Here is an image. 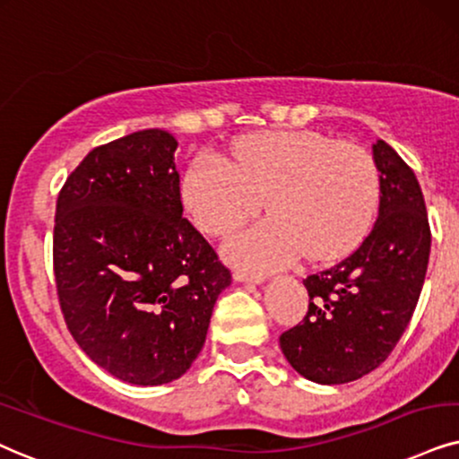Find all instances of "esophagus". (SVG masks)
<instances>
[{
	"label": "esophagus",
	"mask_w": 459,
	"mask_h": 459,
	"mask_svg": "<svg viewBox=\"0 0 459 459\" xmlns=\"http://www.w3.org/2000/svg\"><path fill=\"white\" fill-rule=\"evenodd\" d=\"M233 280L235 281H241V283H254V286H258V283L264 281V277L263 275H247V273L235 271L233 273Z\"/></svg>",
	"instance_id": "1"
}]
</instances>
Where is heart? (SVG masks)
<instances>
[{
	"mask_svg": "<svg viewBox=\"0 0 459 459\" xmlns=\"http://www.w3.org/2000/svg\"><path fill=\"white\" fill-rule=\"evenodd\" d=\"M266 196L271 216L222 243L230 264L271 273L309 252L343 256L362 239L379 203V171L367 150L313 131H269L229 150L196 154L182 178L184 210L205 235H224L256 216Z\"/></svg>",
	"mask_w": 459,
	"mask_h": 459,
	"instance_id": "obj_1",
	"label": "heart"
}]
</instances>
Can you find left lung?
Segmentation results:
<instances>
[{"mask_svg":"<svg viewBox=\"0 0 459 459\" xmlns=\"http://www.w3.org/2000/svg\"><path fill=\"white\" fill-rule=\"evenodd\" d=\"M373 160L379 171L373 230L339 264L303 280L309 311L280 336L290 367L313 384H350L385 362L426 280L432 237L420 182L384 139L373 143Z\"/></svg>","mask_w":459,"mask_h":459,"instance_id":"obj_1","label":"left lung"}]
</instances>
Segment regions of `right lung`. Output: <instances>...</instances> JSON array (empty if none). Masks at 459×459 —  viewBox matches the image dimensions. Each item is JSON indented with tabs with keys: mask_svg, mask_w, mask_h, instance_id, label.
I'll return each instance as SVG.
<instances>
[{
	"mask_svg": "<svg viewBox=\"0 0 459 459\" xmlns=\"http://www.w3.org/2000/svg\"><path fill=\"white\" fill-rule=\"evenodd\" d=\"M178 139L95 148L61 188L52 260L63 317L92 362L133 385L179 379L205 345L230 273L182 218Z\"/></svg>",
	"mask_w": 459,
	"mask_h": 459,
	"instance_id": "1",
	"label": "right lung"
}]
</instances>
